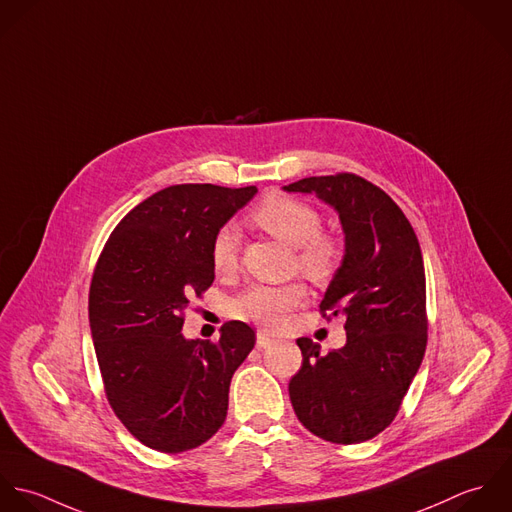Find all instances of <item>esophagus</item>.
<instances>
[{"instance_id": "1", "label": "esophagus", "mask_w": 512, "mask_h": 512, "mask_svg": "<svg viewBox=\"0 0 512 512\" xmlns=\"http://www.w3.org/2000/svg\"><path fill=\"white\" fill-rule=\"evenodd\" d=\"M273 342V338L267 332H257V348H267Z\"/></svg>"}]
</instances>
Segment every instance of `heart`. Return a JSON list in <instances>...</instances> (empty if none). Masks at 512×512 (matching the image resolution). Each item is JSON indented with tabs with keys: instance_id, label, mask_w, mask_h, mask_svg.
I'll list each match as a JSON object with an SVG mask.
<instances>
[{
	"instance_id": "b5f03b06",
	"label": "heart",
	"mask_w": 512,
	"mask_h": 512,
	"mask_svg": "<svg viewBox=\"0 0 512 512\" xmlns=\"http://www.w3.org/2000/svg\"><path fill=\"white\" fill-rule=\"evenodd\" d=\"M253 221L283 241L295 247V267L312 279H326L340 263V243L320 233L322 219L316 209L283 194H271L253 209ZM211 265L217 273L229 275L239 263V233L233 225H223L211 239ZM307 299V287L301 281L287 285H251L231 301L233 316L277 328L289 312L301 307Z\"/></svg>"
}]
</instances>
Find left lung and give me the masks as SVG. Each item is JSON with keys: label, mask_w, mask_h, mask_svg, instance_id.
<instances>
[{"label": "left lung", "mask_w": 512, "mask_h": 512, "mask_svg": "<svg viewBox=\"0 0 512 512\" xmlns=\"http://www.w3.org/2000/svg\"><path fill=\"white\" fill-rule=\"evenodd\" d=\"M330 205L344 231V257L320 310L342 314L346 344L328 354L299 338L303 366L291 404L310 433L362 443L396 417L427 344L425 269L417 235L394 200L354 174L283 186Z\"/></svg>", "instance_id": "obj_1"}]
</instances>
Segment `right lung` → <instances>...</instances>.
I'll return each instance as SVG.
<instances>
[{"mask_svg": "<svg viewBox=\"0 0 512 512\" xmlns=\"http://www.w3.org/2000/svg\"><path fill=\"white\" fill-rule=\"evenodd\" d=\"M255 194V186L164 188L122 217L99 257L89 322L106 398L150 449H194L225 421L231 378L255 332L231 320L217 342L186 338L184 310L213 283V235Z\"/></svg>", "mask_w": 512, "mask_h": 512, "instance_id": "add662e5", "label": "right lung"}]
</instances>
